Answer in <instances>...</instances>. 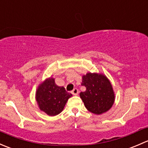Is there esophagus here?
<instances>
[{"label":"esophagus","instance_id":"1","mask_svg":"<svg viewBox=\"0 0 148 148\" xmlns=\"http://www.w3.org/2000/svg\"><path fill=\"white\" fill-rule=\"evenodd\" d=\"M71 94H72L73 95H75V96L76 95H78V94H79L78 89H77V88H74V89L71 91Z\"/></svg>","mask_w":148,"mask_h":148}]
</instances>
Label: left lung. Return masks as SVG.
Wrapping results in <instances>:
<instances>
[{
  "label": "left lung",
  "mask_w": 148,
  "mask_h": 148,
  "mask_svg": "<svg viewBox=\"0 0 148 148\" xmlns=\"http://www.w3.org/2000/svg\"><path fill=\"white\" fill-rule=\"evenodd\" d=\"M82 85L86 87V91L80 92V97L89 112L101 114L111 108L114 102V94L105 76L87 73L82 77Z\"/></svg>",
  "instance_id": "left-lung-1"
}]
</instances>
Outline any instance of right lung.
Segmentation results:
<instances>
[{"instance_id":"right-lung-1","label":"right lung","mask_w":148,"mask_h":148,"mask_svg":"<svg viewBox=\"0 0 148 148\" xmlns=\"http://www.w3.org/2000/svg\"><path fill=\"white\" fill-rule=\"evenodd\" d=\"M71 96L64 86H57L53 78L47 79L40 84L36 94L40 110L49 116L59 114Z\"/></svg>"}]
</instances>
